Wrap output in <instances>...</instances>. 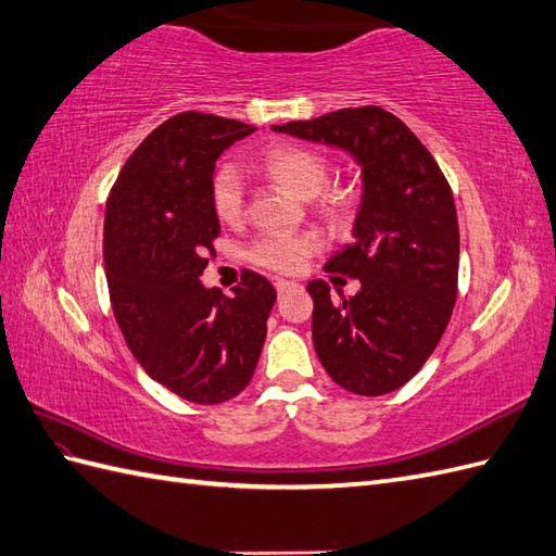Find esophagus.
<instances>
[{"label":"esophagus","instance_id":"1","mask_svg":"<svg viewBox=\"0 0 556 556\" xmlns=\"http://www.w3.org/2000/svg\"><path fill=\"white\" fill-rule=\"evenodd\" d=\"M291 287H295L293 281H287V279H279V281H275V289H277V293H283V291H289Z\"/></svg>","mask_w":556,"mask_h":556}]
</instances>
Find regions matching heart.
I'll return each instance as SVG.
<instances>
[{"instance_id":"b5f03b06","label":"heart","mask_w":556,"mask_h":556,"mask_svg":"<svg viewBox=\"0 0 556 556\" xmlns=\"http://www.w3.org/2000/svg\"><path fill=\"white\" fill-rule=\"evenodd\" d=\"M261 167L267 177L299 193L301 199L317 197L321 188L329 185L331 167L325 153L301 144H279L269 149L261 159ZM321 191V190H320ZM323 192V191H321ZM211 201L215 215L227 225H235L247 208V187L243 175L235 163H225L213 177ZM351 199L341 189H326L317 199V208L331 219L348 213ZM319 251V239L315 235H263L249 249V261L277 275H299Z\"/></svg>"}]
</instances>
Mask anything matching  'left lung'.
<instances>
[{"instance_id":"1","label":"left lung","mask_w":556,"mask_h":556,"mask_svg":"<svg viewBox=\"0 0 556 556\" xmlns=\"http://www.w3.org/2000/svg\"><path fill=\"white\" fill-rule=\"evenodd\" d=\"M273 130L339 147L363 165L355 241L325 265L359 279V291L333 299L327 281L307 283L313 343L321 367L345 391L391 393L424 367L453 317L459 275L453 189L417 135L379 106Z\"/></svg>"}]
</instances>
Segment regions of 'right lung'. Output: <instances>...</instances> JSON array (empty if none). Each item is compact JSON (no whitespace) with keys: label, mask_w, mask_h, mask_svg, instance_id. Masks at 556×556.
Returning <instances> with one entry per match:
<instances>
[{"label":"right lung","mask_w":556,"mask_h":556,"mask_svg":"<svg viewBox=\"0 0 556 556\" xmlns=\"http://www.w3.org/2000/svg\"><path fill=\"white\" fill-rule=\"evenodd\" d=\"M253 130L213 113H177L135 149L106 201L103 263L123 339L151 379L197 405L247 389L277 301L251 269L235 295L201 283L219 235L215 161Z\"/></svg>","instance_id":"1"}]
</instances>
